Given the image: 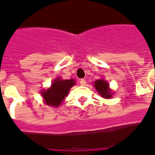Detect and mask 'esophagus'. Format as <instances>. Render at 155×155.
I'll use <instances>...</instances> for the list:
<instances>
[{"instance_id":"obj_1","label":"esophagus","mask_w":155,"mask_h":155,"mask_svg":"<svg viewBox=\"0 0 155 155\" xmlns=\"http://www.w3.org/2000/svg\"><path fill=\"white\" fill-rule=\"evenodd\" d=\"M80 84H81V85H84V84H86V81H85L84 79H81V81H80Z\"/></svg>"}]
</instances>
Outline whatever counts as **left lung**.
<instances>
[{
  "mask_svg": "<svg viewBox=\"0 0 155 155\" xmlns=\"http://www.w3.org/2000/svg\"><path fill=\"white\" fill-rule=\"evenodd\" d=\"M94 86L102 97L109 99V98H110L112 96L110 90L109 89V84L104 80H98V81H96L94 83Z\"/></svg>",
  "mask_w": 155,
  "mask_h": 155,
  "instance_id": "obj_1",
  "label": "left lung"
}]
</instances>
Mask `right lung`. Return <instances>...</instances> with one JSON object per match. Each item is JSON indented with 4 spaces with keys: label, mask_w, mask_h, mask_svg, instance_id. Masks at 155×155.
Wrapping results in <instances>:
<instances>
[{
    "label": "right lung",
    "mask_w": 155,
    "mask_h": 155,
    "mask_svg": "<svg viewBox=\"0 0 155 155\" xmlns=\"http://www.w3.org/2000/svg\"><path fill=\"white\" fill-rule=\"evenodd\" d=\"M75 84V81L71 80L56 79L51 84V87L43 91L41 94L44 98L45 103L51 106H59L67 95L69 91Z\"/></svg>",
    "instance_id": "add662e5"
}]
</instances>
